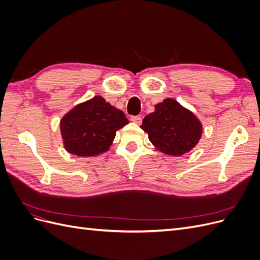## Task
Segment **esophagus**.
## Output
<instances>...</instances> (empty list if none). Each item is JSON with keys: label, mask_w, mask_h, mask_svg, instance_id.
I'll list each match as a JSON object with an SVG mask.
<instances>
[{"label": "esophagus", "mask_w": 260, "mask_h": 260, "mask_svg": "<svg viewBox=\"0 0 260 260\" xmlns=\"http://www.w3.org/2000/svg\"><path fill=\"white\" fill-rule=\"evenodd\" d=\"M130 120H131L132 122H135V123L141 124V122H142V118H141V117H139V116H131V118H130Z\"/></svg>", "instance_id": "obj_1"}]
</instances>
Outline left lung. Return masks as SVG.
Returning a JSON list of instances; mask_svg holds the SVG:
<instances>
[{
	"instance_id": "left-lung-1",
	"label": "left lung",
	"mask_w": 260,
	"mask_h": 260,
	"mask_svg": "<svg viewBox=\"0 0 260 260\" xmlns=\"http://www.w3.org/2000/svg\"><path fill=\"white\" fill-rule=\"evenodd\" d=\"M141 129L157 151L177 157L193 149L203 133L199 118L174 99L156 104L155 111L145 116Z\"/></svg>"
}]
</instances>
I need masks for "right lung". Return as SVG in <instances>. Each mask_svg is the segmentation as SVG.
I'll use <instances>...</instances> for the list:
<instances>
[{
	"label": "right lung",
	"mask_w": 260,
	"mask_h": 260,
	"mask_svg": "<svg viewBox=\"0 0 260 260\" xmlns=\"http://www.w3.org/2000/svg\"><path fill=\"white\" fill-rule=\"evenodd\" d=\"M129 123L122 111L96 95L76 105L61 118L60 133L70 154L92 157L105 153L116 132Z\"/></svg>",
	"instance_id": "obj_1"
}]
</instances>
